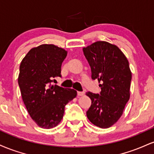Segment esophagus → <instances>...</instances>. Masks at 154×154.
<instances>
[{"label":"esophagus","mask_w":154,"mask_h":154,"mask_svg":"<svg viewBox=\"0 0 154 154\" xmlns=\"http://www.w3.org/2000/svg\"><path fill=\"white\" fill-rule=\"evenodd\" d=\"M84 94H85L84 92H81V91L77 92V95H78V96H82V95H84Z\"/></svg>","instance_id":"esophagus-1"}]
</instances>
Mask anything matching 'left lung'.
<instances>
[{"mask_svg":"<svg viewBox=\"0 0 154 154\" xmlns=\"http://www.w3.org/2000/svg\"><path fill=\"white\" fill-rule=\"evenodd\" d=\"M91 69V77L100 82V94L88 92L92 100L87 111L91 123L101 128L115 124L130 99L132 73L128 60L115 45L97 41L83 48Z\"/></svg>","mask_w":154,"mask_h":154,"instance_id":"obj_1","label":"left lung"}]
</instances>
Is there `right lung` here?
Segmentation results:
<instances>
[{"mask_svg": "<svg viewBox=\"0 0 154 154\" xmlns=\"http://www.w3.org/2000/svg\"><path fill=\"white\" fill-rule=\"evenodd\" d=\"M67 51L52 44L32 48L22 59L18 77L22 100L31 118L39 127L50 129L62 119L64 108L77 96L74 89L52 85L61 77Z\"/></svg>", "mask_w": 154, "mask_h": 154, "instance_id": "1", "label": "right lung"}]
</instances>
